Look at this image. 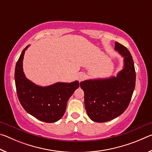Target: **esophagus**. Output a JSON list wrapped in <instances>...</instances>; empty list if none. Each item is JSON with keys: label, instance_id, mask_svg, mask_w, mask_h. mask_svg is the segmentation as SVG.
I'll return each instance as SVG.
<instances>
[{"label": "esophagus", "instance_id": "1", "mask_svg": "<svg viewBox=\"0 0 152 152\" xmlns=\"http://www.w3.org/2000/svg\"><path fill=\"white\" fill-rule=\"evenodd\" d=\"M86 75L85 74H84V73L79 74V75H78V80L80 82L84 80L86 78Z\"/></svg>", "mask_w": 152, "mask_h": 152}]
</instances>
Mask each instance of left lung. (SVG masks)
<instances>
[{
  "instance_id": "8db88e82",
  "label": "left lung",
  "mask_w": 152,
  "mask_h": 152,
  "mask_svg": "<svg viewBox=\"0 0 152 152\" xmlns=\"http://www.w3.org/2000/svg\"><path fill=\"white\" fill-rule=\"evenodd\" d=\"M115 50L124 57V68L116 78L80 82L84 92L88 116L94 122L103 123L119 116L127 109L135 86L136 74L132 56L128 49L115 42Z\"/></svg>"
}]
</instances>
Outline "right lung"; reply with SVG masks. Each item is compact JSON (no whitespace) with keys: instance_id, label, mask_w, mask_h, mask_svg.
Returning a JSON list of instances; mask_svg holds the SVG:
<instances>
[{"instance_id":"right-lung-1","label":"right lung","mask_w":152,"mask_h":152,"mask_svg":"<svg viewBox=\"0 0 152 152\" xmlns=\"http://www.w3.org/2000/svg\"><path fill=\"white\" fill-rule=\"evenodd\" d=\"M28 47L23 50L15 66L18 99L23 109L36 119L46 123L56 122L63 117L68 100L79 87V82H58L47 87L32 83L25 78L23 71V60Z\"/></svg>"}]
</instances>
